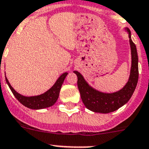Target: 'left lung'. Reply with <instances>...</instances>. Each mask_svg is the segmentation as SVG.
Masks as SVG:
<instances>
[{"label":"left lung","mask_w":149,"mask_h":149,"mask_svg":"<svg viewBox=\"0 0 149 149\" xmlns=\"http://www.w3.org/2000/svg\"><path fill=\"white\" fill-rule=\"evenodd\" d=\"M128 33L131 51V68L129 79L126 84L117 92L112 93H102L96 91L88 84L82 75L78 71H74L78 78L77 85L83 103L88 109L96 113H108L116 111L128 102L133 95L136 87L139 77L138 70V56L136 47L131 38V32Z\"/></svg>","instance_id":"8db88e82"}]
</instances>
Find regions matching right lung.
Segmentation results:
<instances>
[{
	"instance_id": "1",
	"label": "right lung",
	"mask_w": 149,
	"mask_h": 149,
	"mask_svg": "<svg viewBox=\"0 0 149 149\" xmlns=\"http://www.w3.org/2000/svg\"><path fill=\"white\" fill-rule=\"evenodd\" d=\"M68 74V73H64L60 76V77L57 79V81H56V83L53 84V86L50 89H49L47 92L42 93V94L34 96H24L17 93L14 90V88L11 86V84H9L6 76L5 77H6V83L9 85L10 90L16 97V99L21 104H24L26 108H30V109L38 110L50 107L56 103V102L58 100V96H59L61 85H62L64 80H65Z\"/></svg>"
}]
</instances>
